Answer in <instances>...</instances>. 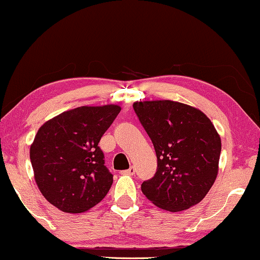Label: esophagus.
I'll return each mask as SVG.
<instances>
[{
	"label": "esophagus",
	"instance_id": "esophagus-1",
	"mask_svg": "<svg viewBox=\"0 0 260 260\" xmlns=\"http://www.w3.org/2000/svg\"><path fill=\"white\" fill-rule=\"evenodd\" d=\"M121 174H125V175H133V174H135V168H134V167H131V168H128V170L122 171Z\"/></svg>",
	"mask_w": 260,
	"mask_h": 260
}]
</instances>
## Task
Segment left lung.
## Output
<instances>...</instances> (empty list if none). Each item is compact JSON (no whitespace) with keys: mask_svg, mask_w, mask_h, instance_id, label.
I'll return each mask as SVG.
<instances>
[{"mask_svg":"<svg viewBox=\"0 0 260 260\" xmlns=\"http://www.w3.org/2000/svg\"><path fill=\"white\" fill-rule=\"evenodd\" d=\"M133 108L158 159L154 177L141 185L146 198L171 212L202 202L218 175L221 152L211 120L198 108L171 100L137 101Z\"/></svg>","mask_w":260,"mask_h":260,"instance_id":"1","label":"left lung"}]
</instances>
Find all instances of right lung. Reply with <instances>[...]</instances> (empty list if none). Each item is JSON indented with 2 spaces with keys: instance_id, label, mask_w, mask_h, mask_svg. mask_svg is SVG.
I'll use <instances>...</instances> for the list:
<instances>
[{
  "instance_id": "add662e5",
  "label": "right lung",
  "mask_w": 260,
  "mask_h": 260,
  "mask_svg": "<svg viewBox=\"0 0 260 260\" xmlns=\"http://www.w3.org/2000/svg\"><path fill=\"white\" fill-rule=\"evenodd\" d=\"M121 111L118 105L81 106L40 127L30 161L42 196L66 213L99 204L113 184L99 142Z\"/></svg>"
}]
</instances>
